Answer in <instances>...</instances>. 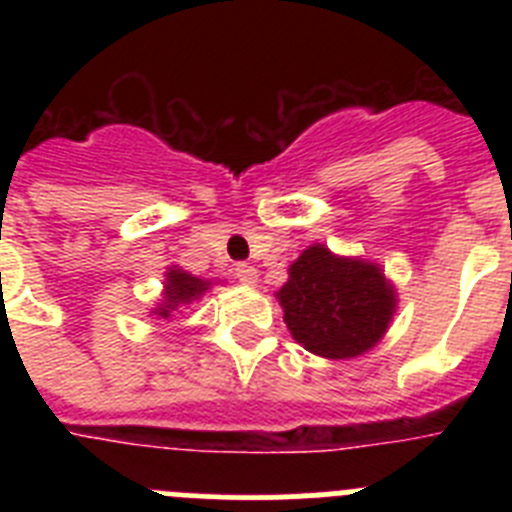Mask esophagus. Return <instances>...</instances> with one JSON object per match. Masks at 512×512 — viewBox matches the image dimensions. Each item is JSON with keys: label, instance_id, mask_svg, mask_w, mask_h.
I'll return each mask as SVG.
<instances>
[{"label": "esophagus", "instance_id": "1", "mask_svg": "<svg viewBox=\"0 0 512 512\" xmlns=\"http://www.w3.org/2000/svg\"><path fill=\"white\" fill-rule=\"evenodd\" d=\"M235 277H238V282L253 287V284L259 282V271H256V266H251V264H238L235 266Z\"/></svg>", "mask_w": 512, "mask_h": 512}]
</instances>
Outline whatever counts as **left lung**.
I'll list each match as a JSON object with an SVG mask.
<instances>
[{
    "mask_svg": "<svg viewBox=\"0 0 512 512\" xmlns=\"http://www.w3.org/2000/svg\"><path fill=\"white\" fill-rule=\"evenodd\" d=\"M277 300L292 338L310 354L354 359L382 341L397 292L377 264L312 243L292 261Z\"/></svg>",
    "mask_w": 512,
    "mask_h": 512,
    "instance_id": "1",
    "label": "left lung"
}]
</instances>
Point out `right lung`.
I'll return each instance as SVG.
<instances>
[{
  "instance_id": "right-lung-1",
  "label": "right lung",
  "mask_w": 512,
  "mask_h": 512,
  "mask_svg": "<svg viewBox=\"0 0 512 512\" xmlns=\"http://www.w3.org/2000/svg\"><path fill=\"white\" fill-rule=\"evenodd\" d=\"M212 282L200 277H192L189 271L176 269L171 266L166 271V282H164V300H161V307H156L158 318H171V312H176L179 307L192 305L194 300H200L205 295L207 289H210Z\"/></svg>"
}]
</instances>
